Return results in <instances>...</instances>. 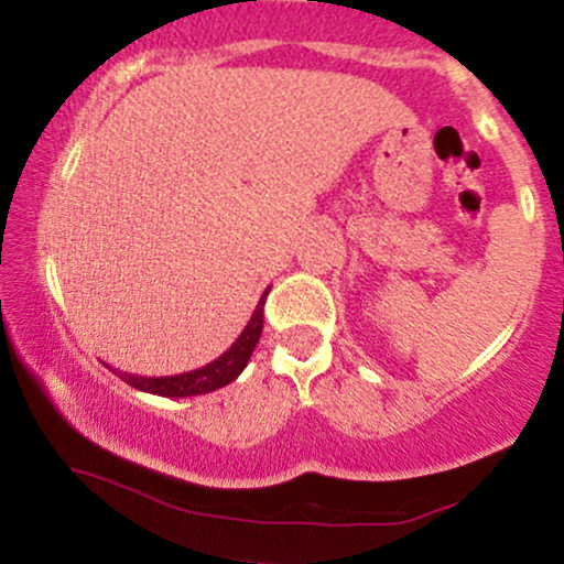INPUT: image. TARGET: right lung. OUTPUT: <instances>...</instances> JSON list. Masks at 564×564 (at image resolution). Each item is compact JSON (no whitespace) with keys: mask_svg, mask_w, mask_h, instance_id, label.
Returning <instances> with one entry per match:
<instances>
[{"mask_svg":"<svg viewBox=\"0 0 564 564\" xmlns=\"http://www.w3.org/2000/svg\"><path fill=\"white\" fill-rule=\"evenodd\" d=\"M268 291H264L262 300L257 302V310L251 313V321L246 323L241 336L232 341L230 349H225L217 360L196 368V371L174 373V377H134V373L116 371L111 366L108 368H111L113 373H119V379H124L129 387H134V390L161 394V398H193V394L215 392L219 387L230 384V381L241 377L246 364H249L251 352H254L257 341H260V334H262V323H264L262 307H264V296H268Z\"/></svg>","mask_w":564,"mask_h":564,"instance_id":"obj_1","label":"right lung"}]
</instances>
